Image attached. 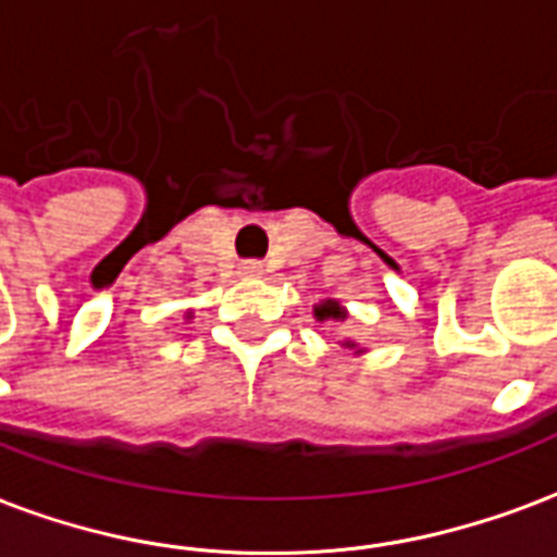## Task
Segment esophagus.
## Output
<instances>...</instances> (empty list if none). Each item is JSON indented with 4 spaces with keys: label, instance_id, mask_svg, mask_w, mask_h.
<instances>
[{
    "label": "esophagus",
    "instance_id": "34e87169",
    "mask_svg": "<svg viewBox=\"0 0 557 557\" xmlns=\"http://www.w3.org/2000/svg\"><path fill=\"white\" fill-rule=\"evenodd\" d=\"M238 274H242V277H259V274H262V265H259V262H242V265H238Z\"/></svg>",
    "mask_w": 557,
    "mask_h": 557
}]
</instances>
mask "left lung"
Instances as JSON below:
<instances>
[{
    "label": "left lung",
    "instance_id": "8db88e82",
    "mask_svg": "<svg viewBox=\"0 0 557 557\" xmlns=\"http://www.w3.org/2000/svg\"><path fill=\"white\" fill-rule=\"evenodd\" d=\"M312 315H315L319 321H345V319H348V310L342 307L339 298H324V300H319L315 307H312ZM339 345H342V348H348V351H354V354H366V348H362L360 342L342 339Z\"/></svg>",
    "mask_w": 557,
    "mask_h": 557
}]
</instances>
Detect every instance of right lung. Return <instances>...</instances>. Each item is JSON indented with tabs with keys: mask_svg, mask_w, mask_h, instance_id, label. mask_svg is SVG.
I'll return each instance as SVG.
<instances>
[{
	"mask_svg": "<svg viewBox=\"0 0 557 557\" xmlns=\"http://www.w3.org/2000/svg\"><path fill=\"white\" fill-rule=\"evenodd\" d=\"M185 321H191V312H185Z\"/></svg>",
	"mask_w": 557,
	"mask_h": 557,
	"instance_id": "right-lung-1",
	"label": "right lung"
}]
</instances>
